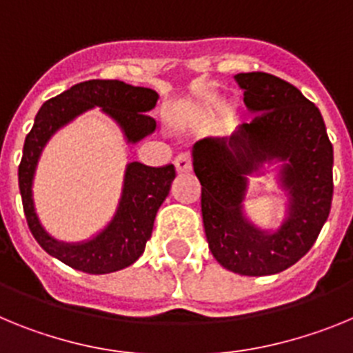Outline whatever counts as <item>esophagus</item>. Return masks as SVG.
<instances>
[{
    "label": "esophagus",
    "instance_id": "obj_1",
    "mask_svg": "<svg viewBox=\"0 0 353 353\" xmlns=\"http://www.w3.org/2000/svg\"><path fill=\"white\" fill-rule=\"evenodd\" d=\"M174 168H176L179 173H189V171L192 170L191 157H189L187 154L176 155V159H174Z\"/></svg>",
    "mask_w": 353,
    "mask_h": 353
}]
</instances>
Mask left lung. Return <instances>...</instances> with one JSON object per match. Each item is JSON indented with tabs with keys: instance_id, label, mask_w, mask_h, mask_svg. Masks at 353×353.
I'll return each instance as SVG.
<instances>
[{
	"instance_id": "8db88e82",
	"label": "left lung",
	"mask_w": 353,
	"mask_h": 353,
	"mask_svg": "<svg viewBox=\"0 0 353 353\" xmlns=\"http://www.w3.org/2000/svg\"><path fill=\"white\" fill-rule=\"evenodd\" d=\"M254 114L226 138L192 146L201 183V214L212 254L240 276H270L297 263L313 248L332 203L334 152L320 109L293 84L265 72L236 74ZM279 163L287 217L276 230L258 228L245 215L248 176Z\"/></svg>"
}]
</instances>
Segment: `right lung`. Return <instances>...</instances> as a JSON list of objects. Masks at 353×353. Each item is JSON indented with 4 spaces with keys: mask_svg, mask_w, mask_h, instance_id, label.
I'll use <instances>...</instances> for the list:
<instances>
[{
    "mask_svg": "<svg viewBox=\"0 0 353 353\" xmlns=\"http://www.w3.org/2000/svg\"><path fill=\"white\" fill-rule=\"evenodd\" d=\"M157 99V92L143 86L117 79H92L74 84L67 92L43 102L39 109L33 129L24 141L19 164V189L28 226L40 248L72 269L86 274H109L138 260L152 236L159 207L170 194L174 166L152 168L141 162H129L113 219L90 240L70 244L49 235L35 210L33 179L43 146L52 134L93 108H101L102 113L113 118L127 143L134 145L155 130V120L146 113L155 108Z\"/></svg>",
    "mask_w": 353,
    "mask_h": 353,
    "instance_id": "right-lung-1",
    "label": "right lung"
}]
</instances>
